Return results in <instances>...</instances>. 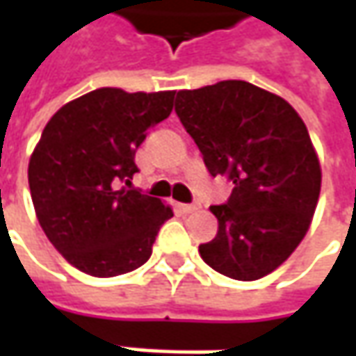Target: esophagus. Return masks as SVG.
<instances>
[{
	"label": "esophagus",
	"mask_w": 356,
	"mask_h": 356,
	"mask_svg": "<svg viewBox=\"0 0 356 356\" xmlns=\"http://www.w3.org/2000/svg\"><path fill=\"white\" fill-rule=\"evenodd\" d=\"M178 208L182 213H194L200 208V204H180Z\"/></svg>",
	"instance_id": "34e87169"
}]
</instances>
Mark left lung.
Instances as JSON below:
<instances>
[{"instance_id": "obj_1", "label": "left lung", "mask_w": 356, "mask_h": 356, "mask_svg": "<svg viewBox=\"0 0 356 356\" xmlns=\"http://www.w3.org/2000/svg\"><path fill=\"white\" fill-rule=\"evenodd\" d=\"M176 115L212 176L234 182L210 210L218 234L200 255L218 273L255 281L271 273L307 234L321 192V166L295 108L245 81L176 92Z\"/></svg>"}]
</instances>
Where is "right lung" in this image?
Wrapping results in <instances>:
<instances>
[{"instance_id":"right-lung-1","label":"right lung","mask_w":356,"mask_h":356,"mask_svg":"<svg viewBox=\"0 0 356 356\" xmlns=\"http://www.w3.org/2000/svg\"><path fill=\"white\" fill-rule=\"evenodd\" d=\"M172 106L174 90L104 87L61 106L41 132L27 170L35 213L79 271L115 277L148 261L158 229L174 213L130 180L138 172L136 148Z\"/></svg>"}]
</instances>
